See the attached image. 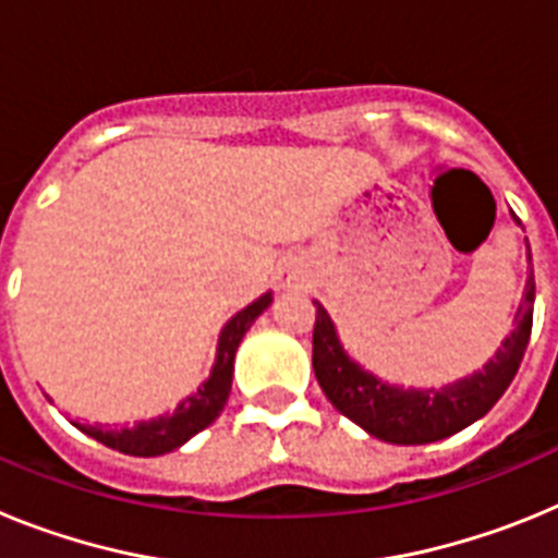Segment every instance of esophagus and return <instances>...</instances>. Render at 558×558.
<instances>
[{
    "instance_id": "esophagus-1",
    "label": "esophagus",
    "mask_w": 558,
    "mask_h": 558,
    "mask_svg": "<svg viewBox=\"0 0 558 558\" xmlns=\"http://www.w3.org/2000/svg\"><path fill=\"white\" fill-rule=\"evenodd\" d=\"M293 279H295L293 274H282V288H290V284H293Z\"/></svg>"
}]
</instances>
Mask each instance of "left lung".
I'll return each instance as SVG.
<instances>
[{"label":"left lung","instance_id":"8db88e82","mask_svg":"<svg viewBox=\"0 0 558 558\" xmlns=\"http://www.w3.org/2000/svg\"><path fill=\"white\" fill-rule=\"evenodd\" d=\"M514 220L520 223L517 215ZM531 324H534V276H529L525 302L517 310V329L502 340V347L481 372L438 391L436 388L405 391L379 383L374 374L352 363L340 347L327 310L315 302L313 368L329 402L374 438L391 445H430L463 430L483 413L492 411L520 368L531 338Z\"/></svg>","mask_w":558,"mask_h":558}]
</instances>
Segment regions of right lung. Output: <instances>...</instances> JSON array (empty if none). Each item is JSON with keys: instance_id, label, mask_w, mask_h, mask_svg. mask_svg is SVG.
<instances>
[{"instance_id": "add662e5", "label": "right lung", "mask_w": 558, "mask_h": 558, "mask_svg": "<svg viewBox=\"0 0 558 558\" xmlns=\"http://www.w3.org/2000/svg\"><path fill=\"white\" fill-rule=\"evenodd\" d=\"M270 304V293L259 295L254 304H248L245 310L231 318L229 324L220 332L218 343V360H215V368H211V377L206 379L204 388L186 397L170 416H159L153 422H140L133 427H122V430H106L102 425H77L86 436L97 438L100 445L111 447V450H120L125 456H165L172 452L175 447H181L184 441H190L195 433H201L204 427H209L215 418L223 411L226 399L231 391V374H234V354L243 335L248 332V327L254 324V318L263 313Z\"/></svg>"}]
</instances>
